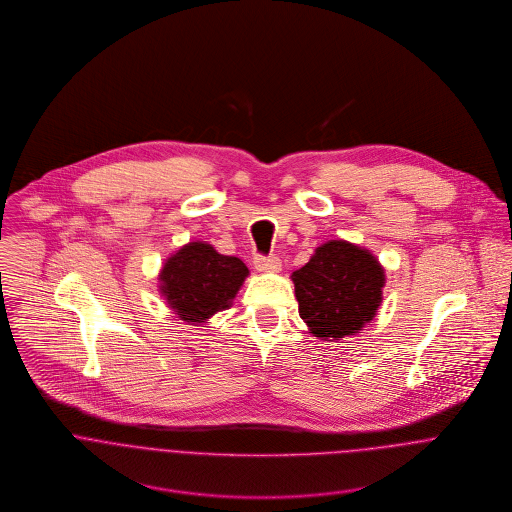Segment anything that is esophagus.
Masks as SVG:
<instances>
[{"mask_svg": "<svg viewBox=\"0 0 512 512\" xmlns=\"http://www.w3.org/2000/svg\"><path fill=\"white\" fill-rule=\"evenodd\" d=\"M254 266L258 272H280L282 270V260L278 256H254Z\"/></svg>", "mask_w": 512, "mask_h": 512, "instance_id": "obj_1", "label": "esophagus"}]
</instances>
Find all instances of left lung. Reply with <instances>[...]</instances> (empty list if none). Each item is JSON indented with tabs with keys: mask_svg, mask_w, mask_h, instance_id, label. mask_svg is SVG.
I'll return each mask as SVG.
<instances>
[{
	"mask_svg": "<svg viewBox=\"0 0 512 512\" xmlns=\"http://www.w3.org/2000/svg\"><path fill=\"white\" fill-rule=\"evenodd\" d=\"M299 317L321 339H341L363 329L380 305L384 270L363 248L331 240L292 276Z\"/></svg>",
	"mask_w": 512,
	"mask_h": 512,
	"instance_id": "obj_1",
	"label": "left lung"
}]
</instances>
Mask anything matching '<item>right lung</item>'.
<instances>
[{"instance_id":"1","label":"right lung","mask_w":512,"mask_h":512,"mask_svg":"<svg viewBox=\"0 0 512 512\" xmlns=\"http://www.w3.org/2000/svg\"><path fill=\"white\" fill-rule=\"evenodd\" d=\"M246 276L242 260L222 256L209 244L191 242L165 262L161 292L183 321L201 323L228 309Z\"/></svg>"}]
</instances>
